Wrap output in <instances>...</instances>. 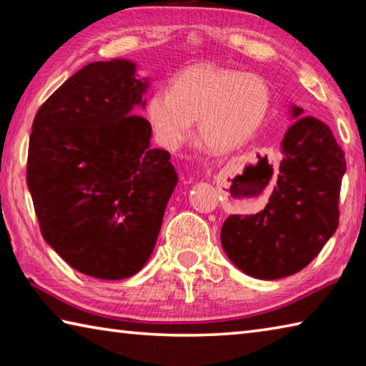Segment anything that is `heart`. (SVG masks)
Wrapping results in <instances>:
<instances>
[{"label": "heart", "mask_w": 366, "mask_h": 366, "mask_svg": "<svg viewBox=\"0 0 366 366\" xmlns=\"http://www.w3.org/2000/svg\"><path fill=\"white\" fill-rule=\"evenodd\" d=\"M271 104V86L259 74L200 64L179 74L171 90L154 89L147 100V117L154 139L168 150L187 142L198 121L202 144L227 153L258 131Z\"/></svg>", "instance_id": "heart-1"}]
</instances>
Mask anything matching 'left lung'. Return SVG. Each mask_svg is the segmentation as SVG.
Returning <instances> with one entry per match:
<instances>
[{
    "instance_id": "8db88e82",
    "label": "left lung",
    "mask_w": 366,
    "mask_h": 366,
    "mask_svg": "<svg viewBox=\"0 0 366 366\" xmlns=\"http://www.w3.org/2000/svg\"><path fill=\"white\" fill-rule=\"evenodd\" d=\"M292 114L300 116L302 108ZM282 154L266 207L255 214H231L221 227L229 259L258 280L299 272L339 226L345 158L331 129L317 117L300 116L284 135Z\"/></svg>"
}]
</instances>
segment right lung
Returning a JSON list of instances; mask_svg holds the SVG:
<instances>
[{
    "mask_svg": "<svg viewBox=\"0 0 366 366\" xmlns=\"http://www.w3.org/2000/svg\"><path fill=\"white\" fill-rule=\"evenodd\" d=\"M148 84L126 59L86 64L41 104L27 185L43 239L74 269L124 280L144 268L177 184L137 113Z\"/></svg>",
    "mask_w": 366,
    "mask_h": 366,
    "instance_id": "obj_1",
    "label": "right lung"
}]
</instances>
